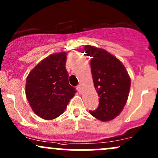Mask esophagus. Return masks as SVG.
Wrapping results in <instances>:
<instances>
[{"mask_svg": "<svg viewBox=\"0 0 158 158\" xmlns=\"http://www.w3.org/2000/svg\"><path fill=\"white\" fill-rule=\"evenodd\" d=\"M77 90H78V92H79V93H80V92H81V85H77Z\"/></svg>", "mask_w": 158, "mask_h": 158, "instance_id": "1", "label": "esophagus"}]
</instances>
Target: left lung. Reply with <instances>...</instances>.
Listing matches in <instances>:
<instances>
[{"label":"left lung","mask_w":158,"mask_h":158,"mask_svg":"<svg viewBox=\"0 0 158 158\" xmlns=\"http://www.w3.org/2000/svg\"><path fill=\"white\" fill-rule=\"evenodd\" d=\"M85 51L91 57L94 85L99 97V106L90 113L101 121L111 120L126 105L131 79L122 62L106 50L86 45Z\"/></svg>","instance_id":"obj_1"}]
</instances>
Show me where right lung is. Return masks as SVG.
<instances>
[{
    "instance_id": "1",
    "label": "right lung",
    "mask_w": 158,
    "mask_h": 158,
    "mask_svg": "<svg viewBox=\"0 0 158 158\" xmlns=\"http://www.w3.org/2000/svg\"><path fill=\"white\" fill-rule=\"evenodd\" d=\"M66 52L50 55L27 78L26 97L33 111L44 119L59 117L77 90L69 84Z\"/></svg>"
}]
</instances>
